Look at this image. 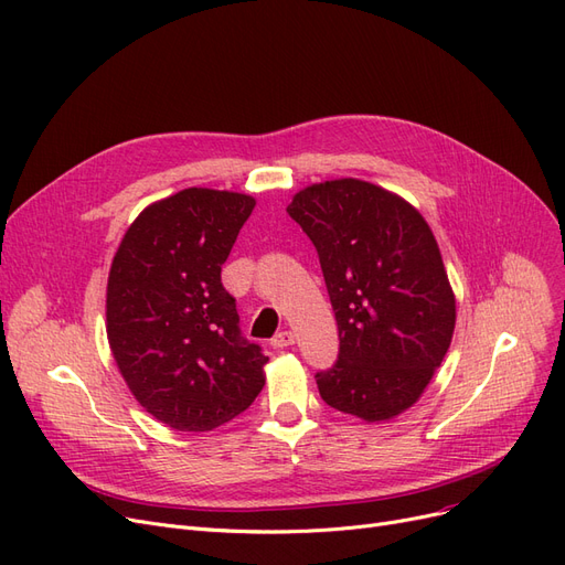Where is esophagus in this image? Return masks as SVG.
Here are the masks:
<instances>
[{
    "label": "esophagus",
    "mask_w": 565,
    "mask_h": 565,
    "mask_svg": "<svg viewBox=\"0 0 565 565\" xmlns=\"http://www.w3.org/2000/svg\"><path fill=\"white\" fill-rule=\"evenodd\" d=\"M294 342H296V335L290 330H281V332H277L275 338H271V347H275V349H286Z\"/></svg>",
    "instance_id": "obj_1"
}]
</instances>
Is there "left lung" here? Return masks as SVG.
Returning a JSON list of instances; mask_svg holds the SVG:
<instances>
[{"mask_svg":"<svg viewBox=\"0 0 565 565\" xmlns=\"http://www.w3.org/2000/svg\"><path fill=\"white\" fill-rule=\"evenodd\" d=\"M288 214L315 242L335 309L340 359L317 374L321 398L367 424L422 398L456 326L440 246L416 206L363 179L311 183Z\"/></svg>","mask_w":565,"mask_h":565,"instance_id":"1","label":"left lung"}]
</instances>
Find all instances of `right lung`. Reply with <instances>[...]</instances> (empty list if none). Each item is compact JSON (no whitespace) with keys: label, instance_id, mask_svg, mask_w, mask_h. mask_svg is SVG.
I'll return each instance as SVG.
<instances>
[{"label":"right lung","instance_id":"add662e5","mask_svg":"<svg viewBox=\"0 0 565 565\" xmlns=\"http://www.w3.org/2000/svg\"><path fill=\"white\" fill-rule=\"evenodd\" d=\"M256 198L214 188L151 202L125 230L107 281V340L153 419L181 433L235 419L265 386L267 356L239 335L221 284Z\"/></svg>","mask_w":565,"mask_h":565}]
</instances>
